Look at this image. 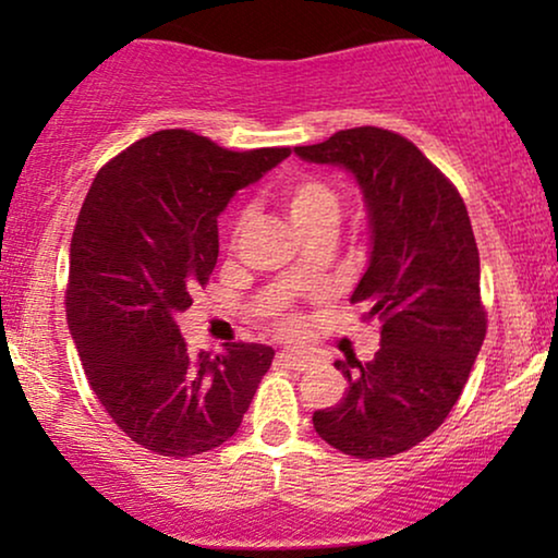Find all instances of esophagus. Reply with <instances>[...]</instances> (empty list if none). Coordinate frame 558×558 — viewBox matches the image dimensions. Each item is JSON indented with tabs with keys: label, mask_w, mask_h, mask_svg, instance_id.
<instances>
[{
	"label": "esophagus",
	"mask_w": 558,
	"mask_h": 558,
	"mask_svg": "<svg viewBox=\"0 0 558 558\" xmlns=\"http://www.w3.org/2000/svg\"><path fill=\"white\" fill-rule=\"evenodd\" d=\"M277 357L281 365H287V368H292V371H307L312 365V357L300 353V350H281Z\"/></svg>",
	"instance_id": "34e87169"
}]
</instances>
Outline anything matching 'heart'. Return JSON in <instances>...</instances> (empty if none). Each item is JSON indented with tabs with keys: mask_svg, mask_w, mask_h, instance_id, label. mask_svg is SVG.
<instances>
[{
	"mask_svg": "<svg viewBox=\"0 0 558 558\" xmlns=\"http://www.w3.org/2000/svg\"><path fill=\"white\" fill-rule=\"evenodd\" d=\"M281 208L302 235L315 228H335L340 218V193L327 180L302 178L281 190ZM287 325L294 327V319H287Z\"/></svg>",
	"mask_w": 558,
	"mask_h": 558,
	"instance_id": "heart-1",
	"label": "heart"
}]
</instances>
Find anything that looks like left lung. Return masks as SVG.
I'll list each match as a JSON object with an SVG mask.
<instances>
[{"instance_id": "left-lung-1", "label": "left lung", "mask_w": 558, "mask_h": 558, "mask_svg": "<svg viewBox=\"0 0 558 558\" xmlns=\"http://www.w3.org/2000/svg\"><path fill=\"white\" fill-rule=\"evenodd\" d=\"M294 155L342 167L361 187L371 251L350 302H365V317L384 323L371 363H335L348 391L312 424L357 460L407 452L452 411L485 340L468 208L452 182L388 129H342Z\"/></svg>"}]
</instances>
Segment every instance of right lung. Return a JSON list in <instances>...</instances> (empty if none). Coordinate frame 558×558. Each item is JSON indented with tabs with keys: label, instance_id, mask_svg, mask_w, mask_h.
<instances>
[{
	"label": "right lung",
	"instance_id": "1",
	"mask_svg": "<svg viewBox=\"0 0 558 558\" xmlns=\"http://www.w3.org/2000/svg\"><path fill=\"white\" fill-rule=\"evenodd\" d=\"M287 147L231 151L165 129L113 157L90 185L71 241L68 327L88 384L149 452L193 457L239 432L274 350L228 342L193 355L178 315L218 262V216Z\"/></svg>",
	"mask_w": 558,
	"mask_h": 558
}]
</instances>
